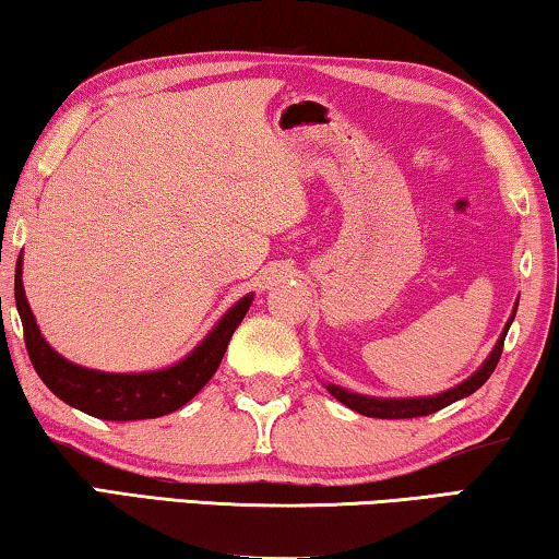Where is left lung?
<instances>
[{
	"label": "left lung",
	"instance_id": "8db88e82",
	"mask_svg": "<svg viewBox=\"0 0 559 559\" xmlns=\"http://www.w3.org/2000/svg\"><path fill=\"white\" fill-rule=\"evenodd\" d=\"M515 310H518V300H515L513 313H510L508 323L503 328V333H500V337H498L496 347L490 349V355L486 357V362L480 365L478 370L468 377V380H463L461 384L451 386V390H447V392L431 394V396H370V394L349 392V390H345V386L328 384V382H325V390L333 394L337 402L349 406L353 412L365 414V416H374V419H414V416H427V414L439 412V409H443V406H449L453 402L463 400V396L476 392L478 386H484L488 377L493 374L500 353H503V340L508 335V328L515 318Z\"/></svg>",
	"mask_w": 559,
	"mask_h": 559
}]
</instances>
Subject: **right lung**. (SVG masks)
I'll use <instances>...</instances> for the list:
<instances>
[{
	"instance_id": "1",
	"label": "right lung",
	"mask_w": 559,
	"mask_h": 559,
	"mask_svg": "<svg viewBox=\"0 0 559 559\" xmlns=\"http://www.w3.org/2000/svg\"><path fill=\"white\" fill-rule=\"evenodd\" d=\"M16 310L24 325V343L29 359L41 382L59 396L61 402L75 406L91 416L106 421H135L157 419L185 406L202 386L212 380L222 357L229 347L234 330L239 328L243 316L249 313L253 293L243 296L216 320V325L204 335L192 353L179 362L150 372H100L91 367L75 365L61 357L46 343L36 318L26 300L22 283V257L16 261L14 276Z\"/></svg>"
}]
</instances>
